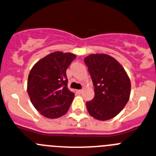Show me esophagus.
I'll return each instance as SVG.
<instances>
[{
    "mask_svg": "<svg viewBox=\"0 0 156 156\" xmlns=\"http://www.w3.org/2000/svg\"><path fill=\"white\" fill-rule=\"evenodd\" d=\"M76 92L77 94H82L83 90H76Z\"/></svg>",
    "mask_w": 156,
    "mask_h": 156,
    "instance_id": "34e87169",
    "label": "esophagus"
}]
</instances>
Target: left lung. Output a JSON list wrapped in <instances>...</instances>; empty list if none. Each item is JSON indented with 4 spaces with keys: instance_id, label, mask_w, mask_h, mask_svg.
Listing matches in <instances>:
<instances>
[{
    "instance_id": "obj_1",
    "label": "left lung",
    "mask_w": 156,
    "mask_h": 156,
    "mask_svg": "<svg viewBox=\"0 0 156 156\" xmlns=\"http://www.w3.org/2000/svg\"><path fill=\"white\" fill-rule=\"evenodd\" d=\"M94 87V98L86 102L94 119H112L122 111L130 95V80L122 66L105 54H92L84 58Z\"/></svg>"
}]
</instances>
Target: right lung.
<instances>
[{
	"label": "right lung",
	"mask_w": 156,
	"mask_h": 156,
	"mask_svg": "<svg viewBox=\"0 0 156 156\" xmlns=\"http://www.w3.org/2000/svg\"><path fill=\"white\" fill-rule=\"evenodd\" d=\"M76 58L72 53L53 52L30 70L27 92L33 105L46 118L57 119L69 108L75 94L67 87L66 69Z\"/></svg>",
	"instance_id": "right-lung-1"
}]
</instances>
